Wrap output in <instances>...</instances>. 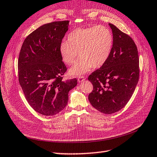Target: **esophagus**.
Masks as SVG:
<instances>
[{
  "label": "esophagus",
  "mask_w": 157,
  "mask_h": 157,
  "mask_svg": "<svg viewBox=\"0 0 157 157\" xmlns=\"http://www.w3.org/2000/svg\"><path fill=\"white\" fill-rule=\"evenodd\" d=\"M85 79H85V78L83 77V76H80V77L78 78V81L79 83H82V82H83Z\"/></svg>",
  "instance_id": "1"
}]
</instances>
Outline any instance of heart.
<instances>
[{"label": "heart", "mask_w": 157, "mask_h": 157, "mask_svg": "<svg viewBox=\"0 0 157 157\" xmlns=\"http://www.w3.org/2000/svg\"><path fill=\"white\" fill-rule=\"evenodd\" d=\"M113 45V34L107 28H79L68 34L67 42L60 43L59 52L67 65L73 63L79 54L80 58L69 71L71 75L79 76L86 74L92 67H101L109 58Z\"/></svg>", "instance_id": "heart-1"}]
</instances>
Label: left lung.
Wrapping results in <instances>:
<instances>
[{
    "label": "left lung",
    "mask_w": 157,
    "mask_h": 157,
    "mask_svg": "<svg viewBox=\"0 0 157 157\" xmlns=\"http://www.w3.org/2000/svg\"><path fill=\"white\" fill-rule=\"evenodd\" d=\"M113 45L109 58L88 77L94 90L88 99L96 109L112 114L125 106L133 94L139 78L137 48L129 36L109 24Z\"/></svg>",
    "instance_id": "8db88e82"
}]
</instances>
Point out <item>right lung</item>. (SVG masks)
Segmentation results:
<instances>
[{"label": "right lung", "mask_w": 157, "mask_h": 157, "mask_svg": "<svg viewBox=\"0 0 157 157\" xmlns=\"http://www.w3.org/2000/svg\"><path fill=\"white\" fill-rule=\"evenodd\" d=\"M69 21L45 24L30 34L20 52V85L29 105L38 113L55 115L68 101V93L78 84L75 78L63 80L67 68L59 46L68 30Z\"/></svg>", "instance_id": "add662e5"}]
</instances>
